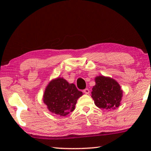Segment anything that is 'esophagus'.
Listing matches in <instances>:
<instances>
[{
	"label": "esophagus",
	"instance_id": "1",
	"mask_svg": "<svg viewBox=\"0 0 151 151\" xmlns=\"http://www.w3.org/2000/svg\"><path fill=\"white\" fill-rule=\"evenodd\" d=\"M83 92H84V93H85V94H89V93H90V91H89L88 88H85V90L83 91Z\"/></svg>",
	"mask_w": 151,
	"mask_h": 151
}]
</instances>
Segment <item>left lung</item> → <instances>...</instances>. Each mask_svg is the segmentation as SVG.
<instances>
[{
    "mask_svg": "<svg viewBox=\"0 0 151 151\" xmlns=\"http://www.w3.org/2000/svg\"><path fill=\"white\" fill-rule=\"evenodd\" d=\"M96 85L91 92L95 105L100 109L112 110L119 107L122 91L117 82L110 77L99 76L94 78Z\"/></svg>",
    "mask_w": 151,
    "mask_h": 151,
    "instance_id": "8db88e82",
    "label": "left lung"
}]
</instances>
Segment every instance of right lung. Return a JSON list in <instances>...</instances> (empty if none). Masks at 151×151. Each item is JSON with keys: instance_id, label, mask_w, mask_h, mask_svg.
I'll use <instances>...</instances> for the list:
<instances>
[{"instance_id": "right-lung-1", "label": "right lung", "mask_w": 151, "mask_h": 151, "mask_svg": "<svg viewBox=\"0 0 151 151\" xmlns=\"http://www.w3.org/2000/svg\"><path fill=\"white\" fill-rule=\"evenodd\" d=\"M83 94L73 83L58 77L51 81L46 87L43 102L50 112L64 116L75 110L76 101Z\"/></svg>"}]
</instances>
